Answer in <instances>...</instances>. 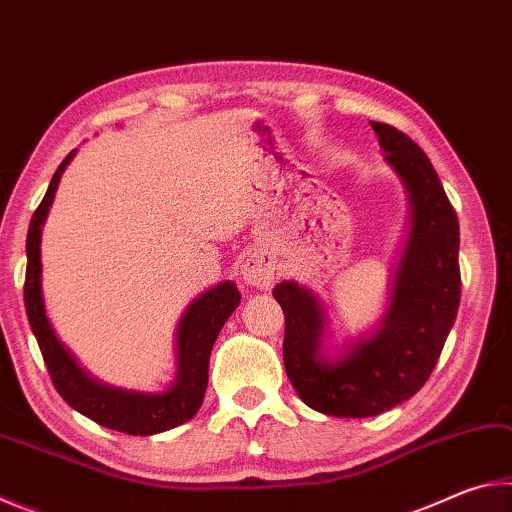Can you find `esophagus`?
Instances as JSON below:
<instances>
[{"instance_id": "1", "label": "esophagus", "mask_w": 512, "mask_h": 512, "mask_svg": "<svg viewBox=\"0 0 512 512\" xmlns=\"http://www.w3.org/2000/svg\"><path fill=\"white\" fill-rule=\"evenodd\" d=\"M275 275V259L264 253V250L253 253L244 264H241V277H244V282L253 289H271Z\"/></svg>"}]
</instances>
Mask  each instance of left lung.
Instances as JSON below:
<instances>
[{
	"label": "left lung",
	"mask_w": 512,
	"mask_h": 512,
	"mask_svg": "<svg viewBox=\"0 0 512 512\" xmlns=\"http://www.w3.org/2000/svg\"><path fill=\"white\" fill-rule=\"evenodd\" d=\"M384 160L409 196V230L391 298L372 332L329 348L320 298L293 280L273 289L284 311V368L300 400L336 418H372L420 391L443 352L461 302L458 216L436 169L411 137L370 121Z\"/></svg>",
	"instance_id": "1"
}]
</instances>
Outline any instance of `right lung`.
<instances>
[{
    "mask_svg": "<svg viewBox=\"0 0 512 512\" xmlns=\"http://www.w3.org/2000/svg\"><path fill=\"white\" fill-rule=\"evenodd\" d=\"M74 155L76 149L60 162L45 198L33 212L29 223L27 280H24V307H27L29 325L36 334L56 391L72 409L101 424V427L131 433V436H153V433L169 431L192 420L196 411L201 409L212 345L225 320L239 307L241 293L235 282L225 280L189 302L176 329V377L164 391H131V388L103 384L97 377H92L76 361L74 354L60 343L49 323L45 298H42V225H45L49 207L54 203L60 176Z\"/></svg>",
    "mask_w": 512,
    "mask_h": 512,
    "instance_id": "right-lung-1",
    "label": "right lung"
}]
</instances>
